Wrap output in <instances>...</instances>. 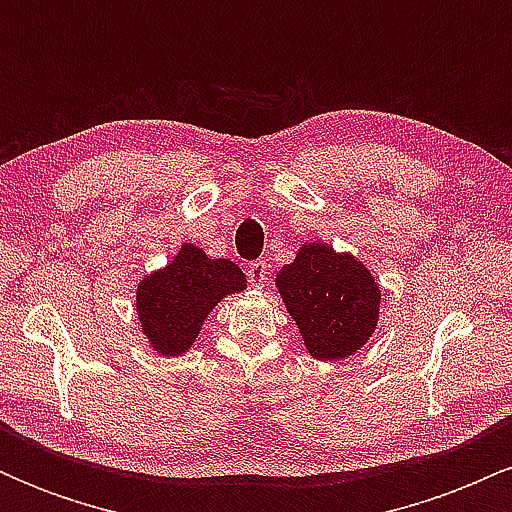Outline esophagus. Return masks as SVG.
Returning <instances> with one entry per match:
<instances>
[{"label": "esophagus", "instance_id": "esophagus-1", "mask_svg": "<svg viewBox=\"0 0 512 512\" xmlns=\"http://www.w3.org/2000/svg\"><path fill=\"white\" fill-rule=\"evenodd\" d=\"M267 274H269V269L264 260H255L248 264V281H250V286H255V289H262V286L267 284Z\"/></svg>", "mask_w": 512, "mask_h": 512}]
</instances>
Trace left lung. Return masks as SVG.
<instances>
[{
	"label": "left lung",
	"instance_id": "left-lung-1",
	"mask_svg": "<svg viewBox=\"0 0 512 512\" xmlns=\"http://www.w3.org/2000/svg\"><path fill=\"white\" fill-rule=\"evenodd\" d=\"M281 298L320 361H339L368 342L380 310L373 274L351 255L327 245H303L296 260L276 276Z\"/></svg>",
	"mask_w": 512,
	"mask_h": 512
}]
</instances>
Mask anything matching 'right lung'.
Returning <instances> with one entry per match:
<instances>
[{"mask_svg":"<svg viewBox=\"0 0 512 512\" xmlns=\"http://www.w3.org/2000/svg\"><path fill=\"white\" fill-rule=\"evenodd\" d=\"M243 289L245 274L236 262L211 260L195 245H182L173 264L139 284V320L158 354L178 356L195 342L209 310Z\"/></svg>","mask_w":512,"mask_h":512,"instance_id":"add662e5","label":"right lung"}]
</instances>
